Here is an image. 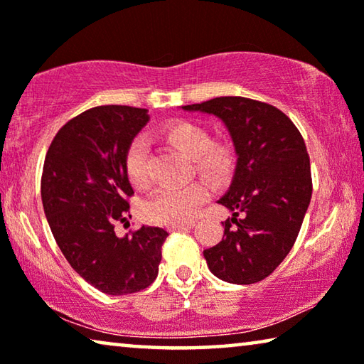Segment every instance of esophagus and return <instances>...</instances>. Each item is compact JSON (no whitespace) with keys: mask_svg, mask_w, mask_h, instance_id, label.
I'll return each mask as SVG.
<instances>
[{"mask_svg":"<svg viewBox=\"0 0 364 364\" xmlns=\"http://www.w3.org/2000/svg\"><path fill=\"white\" fill-rule=\"evenodd\" d=\"M193 223H176V225H170L168 226V231H176V230H189V228H193Z\"/></svg>","mask_w":364,"mask_h":364,"instance_id":"1","label":"esophagus"}]
</instances>
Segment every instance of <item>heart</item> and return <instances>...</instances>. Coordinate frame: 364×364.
<instances>
[{"instance_id":"1","label":"heart","mask_w":364,"mask_h":364,"mask_svg":"<svg viewBox=\"0 0 364 364\" xmlns=\"http://www.w3.org/2000/svg\"><path fill=\"white\" fill-rule=\"evenodd\" d=\"M162 138L193 159L196 173L205 180L221 183L230 176L234 162L231 149L223 143H213L204 127L186 120L171 122L162 128ZM146 159V144L141 139H134L128 146L123 167L128 181L136 189H144L149 183ZM207 197V188L197 181L181 188H164L146 200L144 215L152 223L159 225L188 223L196 217Z\"/></svg>"}]
</instances>
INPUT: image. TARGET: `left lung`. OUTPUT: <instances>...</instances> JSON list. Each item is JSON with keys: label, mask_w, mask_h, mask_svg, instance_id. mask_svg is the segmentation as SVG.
I'll return each instance as SVG.
<instances>
[{"label": "left lung", "mask_w": 364, "mask_h": 364, "mask_svg": "<svg viewBox=\"0 0 364 364\" xmlns=\"http://www.w3.org/2000/svg\"><path fill=\"white\" fill-rule=\"evenodd\" d=\"M225 122L237 154L236 171L218 204L232 212L223 239L204 250L208 268L231 284H254L291 252L311 199L305 141L294 122L271 104L223 96L184 106Z\"/></svg>", "instance_id": "left-lung-1"}]
</instances>
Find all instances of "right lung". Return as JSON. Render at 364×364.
Returning <instances> with one entry per match:
<instances>
[{
    "instance_id": "1",
    "label": "right lung",
    "mask_w": 364,
    "mask_h": 364,
    "mask_svg": "<svg viewBox=\"0 0 364 364\" xmlns=\"http://www.w3.org/2000/svg\"><path fill=\"white\" fill-rule=\"evenodd\" d=\"M149 115L130 106H97L60 128L46 152L41 200L49 228L70 267L109 295L139 292L157 278L168 232L141 226L125 237L115 225L130 215L123 160Z\"/></svg>"
}]
</instances>
